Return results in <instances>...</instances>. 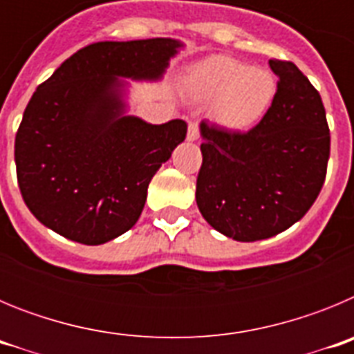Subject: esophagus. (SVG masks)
<instances>
[{
  "mask_svg": "<svg viewBox=\"0 0 354 354\" xmlns=\"http://www.w3.org/2000/svg\"><path fill=\"white\" fill-rule=\"evenodd\" d=\"M198 136H200L198 124H196V122H189V126H187V140H189V142H196Z\"/></svg>",
  "mask_w": 354,
  "mask_h": 354,
  "instance_id": "1",
  "label": "esophagus"
}]
</instances>
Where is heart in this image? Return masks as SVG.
<instances>
[{"mask_svg":"<svg viewBox=\"0 0 354 354\" xmlns=\"http://www.w3.org/2000/svg\"><path fill=\"white\" fill-rule=\"evenodd\" d=\"M189 90L212 104V118L227 131H248L266 117L278 83L268 68L250 67L230 56H212L189 74Z\"/></svg>","mask_w":354,"mask_h":354,"instance_id":"b5f03b06","label":"heart"}]
</instances>
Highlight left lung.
Listing matches in <instances>:
<instances>
[{
	"label": "left lung",
	"instance_id": "8db88e82",
	"mask_svg": "<svg viewBox=\"0 0 354 354\" xmlns=\"http://www.w3.org/2000/svg\"><path fill=\"white\" fill-rule=\"evenodd\" d=\"M278 76L271 109L248 133L200 124L204 143L196 205L212 228L243 243L283 232L317 198L326 177L330 129L317 90L292 62Z\"/></svg>",
	"mask_w": 354,
	"mask_h": 354
}]
</instances>
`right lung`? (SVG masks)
I'll return each instance as SVG.
<instances>
[{
  "mask_svg": "<svg viewBox=\"0 0 354 354\" xmlns=\"http://www.w3.org/2000/svg\"><path fill=\"white\" fill-rule=\"evenodd\" d=\"M180 48L175 39L90 44L35 90L15 134V168L40 223L95 246L138 221L149 183L184 142L187 124L126 115L120 77L161 80Z\"/></svg>",
  "mask_w": 354,
  "mask_h": 354,
  "instance_id": "add662e5",
  "label": "right lung"
}]
</instances>
